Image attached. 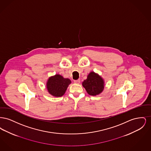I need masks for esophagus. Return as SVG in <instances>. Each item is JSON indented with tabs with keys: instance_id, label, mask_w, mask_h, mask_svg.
<instances>
[{
	"instance_id": "esophagus-1",
	"label": "esophagus",
	"mask_w": 151,
	"mask_h": 151,
	"mask_svg": "<svg viewBox=\"0 0 151 151\" xmlns=\"http://www.w3.org/2000/svg\"><path fill=\"white\" fill-rule=\"evenodd\" d=\"M74 83H75V84H80V79H78V80H74Z\"/></svg>"
}]
</instances>
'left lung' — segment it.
<instances>
[{"instance_id": "left-lung-1", "label": "left lung", "mask_w": 151, "mask_h": 151, "mask_svg": "<svg viewBox=\"0 0 151 151\" xmlns=\"http://www.w3.org/2000/svg\"><path fill=\"white\" fill-rule=\"evenodd\" d=\"M82 85L89 95L96 96L103 91L104 81L97 73L91 72L88 75L87 79L84 80Z\"/></svg>"}]
</instances>
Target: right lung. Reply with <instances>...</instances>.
Masks as SVG:
<instances>
[{"mask_svg":"<svg viewBox=\"0 0 151 151\" xmlns=\"http://www.w3.org/2000/svg\"><path fill=\"white\" fill-rule=\"evenodd\" d=\"M71 83V80L64 78L62 76L57 74L50 77L46 83L49 93L54 97H61L65 93L67 87Z\"/></svg>","mask_w":151,"mask_h":151,"instance_id":"obj_1","label":"right lung"}]
</instances>
